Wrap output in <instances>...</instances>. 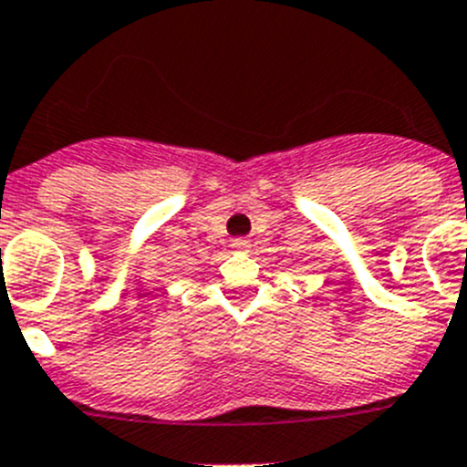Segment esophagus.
<instances>
[{
  "mask_svg": "<svg viewBox=\"0 0 467 467\" xmlns=\"http://www.w3.org/2000/svg\"><path fill=\"white\" fill-rule=\"evenodd\" d=\"M231 247H234V250H241V253H247V250H250V241H247V238H234V241H231Z\"/></svg>",
  "mask_w": 467,
  "mask_h": 467,
  "instance_id": "obj_1",
  "label": "esophagus"
}]
</instances>
